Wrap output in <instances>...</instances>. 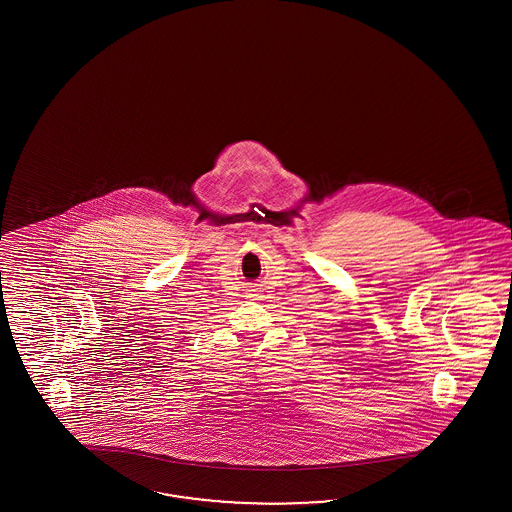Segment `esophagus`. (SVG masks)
<instances>
[{
    "label": "esophagus",
    "instance_id": "esophagus-1",
    "mask_svg": "<svg viewBox=\"0 0 512 512\" xmlns=\"http://www.w3.org/2000/svg\"><path fill=\"white\" fill-rule=\"evenodd\" d=\"M251 296H256V294H251Z\"/></svg>",
    "mask_w": 512,
    "mask_h": 512
}]
</instances>
